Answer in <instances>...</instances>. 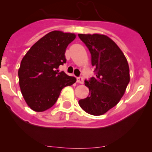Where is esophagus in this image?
<instances>
[{
    "label": "esophagus",
    "instance_id": "1",
    "mask_svg": "<svg viewBox=\"0 0 152 152\" xmlns=\"http://www.w3.org/2000/svg\"><path fill=\"white\" fill-rule=\"evenodd\" d=\"M77 82L79 84H83L84 83V79L82 76H79L77 78Z\"/></svg>",
    "mask_w": 152,
    "mask_h": 152
}]
</instances>
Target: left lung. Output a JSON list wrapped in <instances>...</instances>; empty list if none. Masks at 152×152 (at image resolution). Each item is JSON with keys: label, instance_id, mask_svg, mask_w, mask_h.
I'll use <instances>...</instances> for the list:
<instances>
[{"label": "left lung", "instance_id": "8db88e82", "mask_svg": "<svg viewBox=\"0 0 152 152\" xmlns=\"http://www.w3.org/2000/svg\"><path fill=\"white\" fill-rule=\"evenodd\" d=\"M79 37L91 54L96 77L85 80L89 96L79 101L86 113L102 115L117 104L129 82V67L126 58L115 42L106 35L82 34Z\"/></svg>", "mask_w": 152, "mask_h": 152}]
</instances>
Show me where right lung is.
<instances>
[{
	"instance_id": "obj_1",
	"label": "right lung",
	"mask_w": 152,
	"mask_h": 152,
	"mask_svg": "<svg viewBox=\"0 0 152 152\" xmlns=\"http://www.w3.org/2000/svg\"><path fill=\"white\" fill-rule=\"evenodd\" d=\"M76 35L53 31L32 45L20 63L18 76L21 93L31 110L43 112L54 105L61 90L76 82L73 76L59 72L66 62L65 50Z\"/></svg>"
}]
</instances>
